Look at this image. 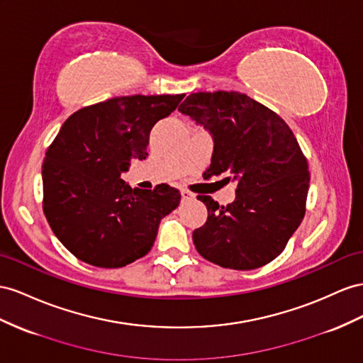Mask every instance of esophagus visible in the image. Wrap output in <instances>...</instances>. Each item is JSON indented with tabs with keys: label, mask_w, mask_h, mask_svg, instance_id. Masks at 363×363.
<instances>
[{
	"label": "esophagus",
	"mask_w": 363,
	"mask_h": 363,
	"mask_svg": "<svg viewBox=\"0 0 363 363\" xmlns=\"http://www.w3.org/2000/svg\"><path fill=\"white\" fill-rule=\"evenodd\" d=\"M180 194H182V200H183V201H188V200H192V199H194V194H191L189 191H186V189H182Z\"/></svg>",
	"instance_id": "1"
}]
</instances>
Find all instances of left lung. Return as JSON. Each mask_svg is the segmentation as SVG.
I'll return each mask as SVG.
<instances>
[{"mask_svg":"<svg viewBox=\"0 0 363 363\" xmlns=\"http://www.w3.org/2000/svg\"><path fill=\"white\" fill-rule=\"evenodd\" d=\"M179 111L212 135L206 179L228 174L237 197L220 206L199 195L208 220L192 240L204 259L252 270L275 259L306 213L310 172L295 134L281 117L237 91L192 93Z\"/></svg>","mask_w":363,"mask_h":363,"instance_id":"8db88e82","label":"left lung"}]
</instances>
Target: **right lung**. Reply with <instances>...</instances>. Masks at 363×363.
<instances>
[{
	"instance_id": "add662e5",
	"label": "right lung",
	"mask_w": 363,
	"mask_h": 363,
	"mask_svg": "<svg viewBox=\"0 0 363 363\" xmlns=\"http://www.w3.org/2000/svg\"><path fill=\"white\" fill-rule=\"evenodd\" d=\"M184 94L122 96L76 111L43 163L44 213L76 258L119 269L145 257L182 195L169 184L131 188L121 175L148 157L150 133Z\"/></svg>"
}]
</instances>
